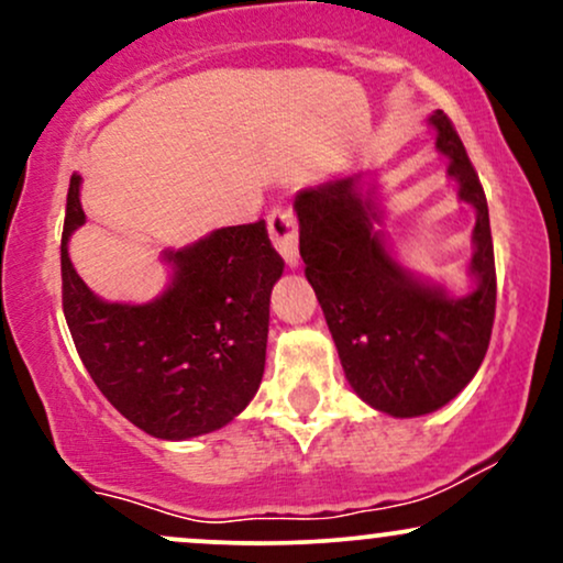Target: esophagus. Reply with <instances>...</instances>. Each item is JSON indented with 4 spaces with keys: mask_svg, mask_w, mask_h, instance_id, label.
<instances>
[{
    "mask_svg": "<svg viewBox=\"0 0 563 563\" xmlns=\"http://www.w3.org/2000/svg\"><path fill=\"white\" fill-rule=\"evenodd\" d=\"M269 241L277 249V254L286 260L288 267H299V224H296L294 211L286 206H277L267 217Z\"/></svg>",
    "mask_w": 563,
    "mask_h": 563,
    "instance_id": "34e87169",
    "label": "esophagus"
}]
</instances>
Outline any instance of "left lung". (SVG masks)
<instances>
[{"label": "left lung", "mask_w": 563, "mask_h": 563, "mask_svg": "<svg viewBox=\"0 0 563 563\" xmlns=\"http://www.w3.org/2000/svg\"><path fill=\"white\" fill-rule=\"evenodd\" d=\"M437 151L448 158L457 198L476 211L468 275L474 288L452 294L397 262L384 211L363 192L360 174L303 187L294 209L299 251L339 349L349 386L394 418L434 412L468 386L487 354L495 320V251L482 183L442 111L429 115Z\"/></svg>", "instance_id": "left-lung-1"}]
</instances>
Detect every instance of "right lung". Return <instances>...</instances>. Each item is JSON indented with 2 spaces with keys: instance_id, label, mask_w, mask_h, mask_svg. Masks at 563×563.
<instances>
[{
  "instance_id": "obj_1",
  "label": "right lung",
  "mask_w": 563,
  "mask_h": 563,
  "mask_svg": "<svg viewBox=\"0 0 563 563\" xmlns=\"http://www.w3.org/2000/svg\"><path fill=\"white\" fill-rule=\"evenodd\" d=\"M79 185L74 174L60 243L63 312L97 389L158 439L179 442L228 426L262 384L269 294L286 267L264 219L164 251L172 280L153 301H102L68 256V238L87 219Z\"/></svg>"
}]
</instances>
